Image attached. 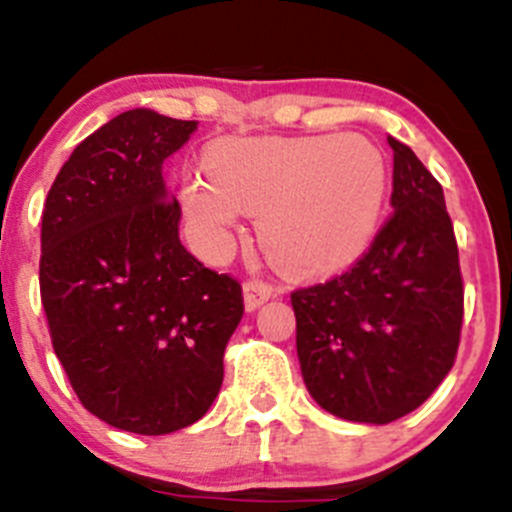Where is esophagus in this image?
Listing matches in <instances>:
<instances>
[{"label":"esophagus","instance_id":"1","mask_svg":"<svg viewBox=\"0 0 512 512\" xmlns=\"http://www.w3.org/2000/svg\"><path fill=\"white\" fill-rule=\"evenodd\" d=\"M272 294H275V289H272L270 285H265V282L250 280L242 285V297H245L247 312H255V309L260 307V304H265Z\"/></svg>","mask_w":512,"mask_h":512}]
</instances>
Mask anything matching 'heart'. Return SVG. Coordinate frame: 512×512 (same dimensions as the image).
<instances>
[{
	"label": "heart",
	"instance_id": "b5f03b06",
	"mask_svg": "<svg viewBox=\"0 0 512 512\" xmlns=\"http://www.w3.org/2000/svg\"><path fill=\"white\" fill-rule=\"evenodd\" d=\"M386 188L384 153L359 133L227 138L208 170H185L180 208L205 260L230 255L242 213H257V240L280 270L324 275L369 245Z\"/></svg>",
	"mask_w": 512,
	"mask_h": 512
}]
</instances>
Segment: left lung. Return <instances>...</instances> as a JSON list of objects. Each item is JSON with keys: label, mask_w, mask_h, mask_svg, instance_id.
I'll use <instances>...</instances> for the list:
<instances>
[{"label": "left lung", "mask_w": 512, "mask_h": 512, "mask_svg": "<svg viewBox=\"0 0 512 512\" xmlns=\"http://www.w3.org/2000/svg\"><path fill=\"white\" fill-rule=\"evenodd\" d=\"M394 215L344 275L292 292L297 356L312 399L354 423L418 409L451 371L463 280L443 188L394 136Z\"/></svg>", "instance_id": "left-lung-1"}]
</instances>
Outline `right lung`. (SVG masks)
I'll use <instances>...</instances> for the list:
<instances>
[{
    "label": "right lung",
    "mask_w": 512,
    "mask_h": 512,
    "mask_svg": "<svg viewBox=\"0 0 512 512\" xmlns=\"http://www.w3.org/2000/svg\"><path fill=\"white\" fill-rule=\"evenodd\" d=\"M195 121L133 108L74 148L41 215V304L54 352L91 414L163 436L208 414L240 324L237 280L178 237L163 160Z\"/></svg>",
    "instance_id": "right-lung-1"
}]
</instances>
